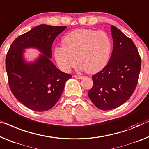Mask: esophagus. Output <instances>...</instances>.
I'll return each instance as SVG.
<instances>
[{
    "label": "esophagus",
    "mask_w": 149,
    "mask_h": 149,
    "mask_svg": "<svg viewBox=\"0 0 149 149\" xmlns=\"http://www.w3.org/2000/svg\"><path fill=\"white\" fill-rule=\"evenodd\" d=\"M74 77H75V78H77V79H83L84 78V76H82V75H74Z\"/></svg>",
    "instance_id": "esophagus-1"
}]
</instances>
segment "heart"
Returning <instances> with one entry per match:
<instances>
[{
	"label": "heart",
	"instance_id": "1",
	"mask_svg": "<svg viewBox=\"0 0 149 149\" xmlns=\"http://www.w3.org/2000/svg\"><path fill=\"white\" fill-rule=\"evenodd\" d=\"M63 45L54 49V57L59 68L68 72L76 65L88 73H96L109 61L112 43L102 31L79 29L70 32L62 40Z\"/></svg>",
	"mask_w": 149,
	"mask_h": 149
}]
</instances>
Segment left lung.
Masks as SVG:
<instances>
[{
	"instance_id": "1",
	"label": "left lung",
	"mask_w": 149,
	"mask_h": 149,
	"mask_svg": "<svg viewBox=\"0 0 149 149\" xmlns=\"http://www.w3.org/2000/svg\"><path fill=\"white\" fill-rule=\"evenodd\" d=\"M113 50L107 65L92 75L88 96L97 108L109 110L126 102L136 89L141 59L133 41L114 25L111 26Z\"/></svg>"
}]
</instances>
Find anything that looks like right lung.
<instances>
[{
  "label": "right lung",
  "instance_id": "1",
  "mask_svg": "<svg viewBox=\"0 0 149 149\" xmlns=\"http://www.w3.org/2000/svg\"><path fill=\"white\" fill-rule=\"evenodd\" d=\"M66 26L40 25L14 40L6 56L8 85L15 97L29 109L44 112L57 103L65 84L72 77L57 69L50 58L52 47ZM33 47L42 53L36 61L26 63L24 49Z\"/></svg>",
  "mask_w": 149,
  "mask_h": 149
}]
</instances>
